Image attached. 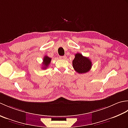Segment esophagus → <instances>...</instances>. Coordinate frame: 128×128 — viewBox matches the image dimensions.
<instances>
[{
    "instance_id": "obj_1",
    "label": "esophagus",
    "mask_w": 128,
    "mask_h": 128,
    "mask_svg": "<svg viewBox=\"0 0 128 128\" xmlns=\"http://www.w3.org/2000/svg\"><path fill=\"white\" fill-rule=\"evenodd\" d=\"M66 56H60V59H62V60H63V59H66Z\"/></svg>"
}]
</instances>
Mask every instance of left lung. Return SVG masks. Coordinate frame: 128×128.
Wrapping results in <instances>:
<instances>
[{"label": "left lung", "mask_w": 128, "mask_h": 128, "mask_svg": "<svg viewBox=\"0 0 128 128\" xmlns=\"http://www.w3.org/2000/svg\"><path fill=\"white\" fill-rule=\"evenodd\" d=\"M75 56V58L72 60V66L75 71L79 74L89 72L92 67L90 59L78 53Z\"/></svg>", "instance_id": "obj_1"}]
</instances>
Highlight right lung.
<instances>
[{
	"label": "right lung",
	"mask_w": 128,
	"mask_h": 128,
	"mask_svg": "<svg viewBox=\"0 0 128 128\" xmlns=\"http://www.w3.org/2000/svg\"><path fill=\"white\" fill-rule=\"evenodd\" d=\"M51 60H52V59L47 56H44V58H43V60L42 69H46V68H47V67L49 65H50V62H51Z\"/></svg>",
	"instance_id": "obj_1"
}]
</instances>
